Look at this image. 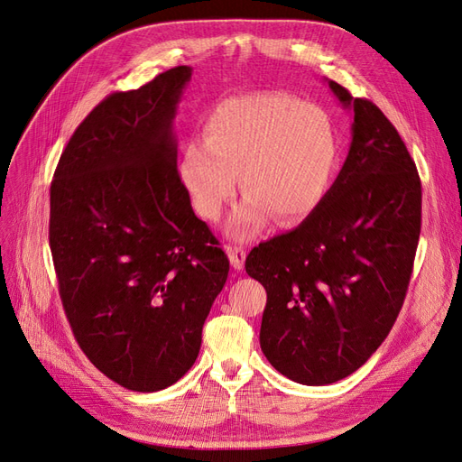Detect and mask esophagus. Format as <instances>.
<instances>
[{
    "label": "esophagus",
    "mask_w": 462,
    "mask_h": 462,
    "mask_svg": "<svg viewBox=\"0 0 462 462\" xmlns=\"http://www.w3.org/2000/svg\"><path fill=\"white\" fill-rule=\"evenodd\" d=\"M227 254H229V260H231V265L233 270L241 272L245 268V260H246V250L243 246H227Z\"/></svg>",
    "instance_id": "1"
}]
</instances>
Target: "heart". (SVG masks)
I'll return each instance as SVG.
<instances>
[{"mask_svg": "<svg viewBox=\"0 0 462 462\" xmlns=\"http://www.w3.org/2000/svg\"><path fill=\"white\" fill-rule=\"evenodd\" d=\"M339 162L337 129L324 109L285 92L229 97L190 141L179 163L197 214L216 219L235 194H246L226 223L236 241L256 236L270 219L297 226L326 199Z\"/></svg>", "mask_w": 462, "mask_h": 462, "instance_id": "obj_1", "label": "heart"}]
</instances>
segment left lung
Here are the masks:
<instances>
[{
	"instance_id": "1",
	"label": "left lung",
	"mask_w": 462,
	"mask_h": 462,
	"mask_svg": "<svg viewBox=\"0 0 462 462\" xmlns=\"http://www.w3.org/2000/svg\"><path fill=\"white\" fill-rule=\"evenodd\" d=\"M328 85L355 114L346 160L297 229L250 250L246 273L268 292L260 346L302 385L356 372L383 343L407 295L420 236L422 187L382 109Z\"/></svg>"
}]
</instances>
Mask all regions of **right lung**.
Instances as JSON below:
<instances>
[{"instance_id": "add662e5", "label": "right lung", "mask_w": 462, "mask_h": 462, "mask_svg": "<svg viewBox=\"0 0 462 462\" xmlns=\"http://www.w3.org/2000/svg\"><path fill=\"white\" fill-rule=\"evenodd\" d=\"M192 69L107 96L50 189V248L75 337L116 383L153 393L194 365L229 260L192 212L173 121Z\"/></svg>"}]
</instances>
